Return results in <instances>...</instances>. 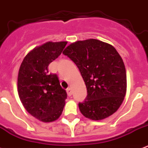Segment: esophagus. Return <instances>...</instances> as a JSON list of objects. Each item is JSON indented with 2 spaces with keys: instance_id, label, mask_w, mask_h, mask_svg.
Segmentation results:
<instances>
[{
  "instance_id": "1",
  "label": "esophagus",
  "mask_w": 148,
  "mask_h": 148,
  "mask_svg": "<svg viewBox=\"0 0 148 148\" xmlns=\"http://www.w3.org/2000/svg\"><path fill=\"white\" fill-rule=\"evenodd\" d=\"M67 95H68V96H71V95H72L71 88H67Z\"/></svg>"
}]
</instances>
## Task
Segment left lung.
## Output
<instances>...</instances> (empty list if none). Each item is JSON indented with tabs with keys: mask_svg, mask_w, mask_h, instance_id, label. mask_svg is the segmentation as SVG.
I'll return each instance as SVG.
<instances>
[{
	"mask_svg": "<svg viewBox=\"0 0 148 148\" xmlns=\"http://www.w3.org/2000/svg\"><path fill=\"white\" fill-rule=\"evenodd\" d=\"M63 53L78 67L86 84L88 95L78 103L81 114L99 121L116 112L126 94L127 76L123 60L114 47L89 39L70 45Z\"/></svg>",
	"mask_w": 148,
	"mask_h": 148,
	"instance_id": "left-lung-1",
	"label": "left lung"
}]
</instances>
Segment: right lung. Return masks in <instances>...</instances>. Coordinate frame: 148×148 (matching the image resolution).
<instances>
[{
  "label": "right lung",
  "mask_w": 148,
  "mask_h": 148,
  "mask_svg": "<svg viewBox=\"0 0 148 148\" xmlns=\"http://www.w3.org/2000/svg\"><path fill=\"white\" fill-rule=\"evenodd\" d=\"M66 41L47 42L29 52L20 67L17 90L21 103L32 116L44 122L55 121L62 114L67 93L58 75L48 66L62 53Z\"/></svg>",
  "instance_id": "right-lung-1"
}]
</instances>
